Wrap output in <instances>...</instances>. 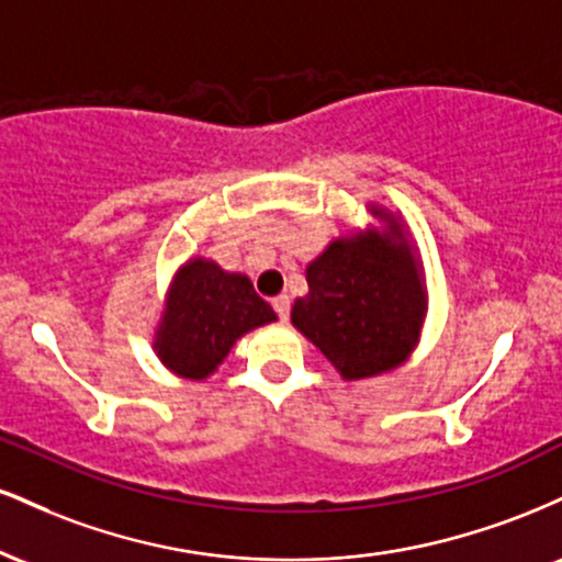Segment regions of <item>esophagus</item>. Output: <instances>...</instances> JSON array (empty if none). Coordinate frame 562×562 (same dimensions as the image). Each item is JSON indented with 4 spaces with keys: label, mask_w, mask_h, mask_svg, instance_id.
Returning <instances> with one entry per match:
<instances>
[{
    "label": "esophagus",
    "mask_w": 562,
    "mask_h": 562,
    "mask_svg": "<svg viewBox=\"0 0 562 562\" xmlns=\"http://www.w3.org/2000/svg\"><path fill=\"white\" fill-rule=\"evenodd\" d=\"M272 306H274L277 317L288 319V314H290V295H277V299L272 301Z\"/></svg>",
    "instance_id": "34e87169"
}]
</instances>
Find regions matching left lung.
I'll use <instances>...</instances> for the list:
<instances>
[{"instance_id": "left-lung-1", "label": "left lung", "mask_w": 562, "mask_h": 562, "mask_svg": "<svg viewBox=\"0 0 562 562\" xmlns=\"http://www.w3.org/2000/svg\"><path fill=\"white\" fill-rule=\"evenodd\" d=\"M383 227L340 235L306 267L308 293L290 322L344 380L378 378L415 351L428 312L423 261L402 216L370 205Z\"/></svg>"}]
</instances>
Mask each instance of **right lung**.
<instances>
[{
	"instance_id": "right-lung-1",
	"label": "right lung",
	"mask_w": 562,
	"mask_h": 562,
	"mask_svg": "<svg viewBox=\"0 0 562 562\" xmlns=\"http://www.w3.org/2000/svg\"><path fill=\"white\" fill-rule=\"evenodd\" d=\"M269 322H277L274 308L256 293L248 277L198 256L173 274L153 351L173 375L205 380L245 333Z\"/></svg>"
}]
</instances>
